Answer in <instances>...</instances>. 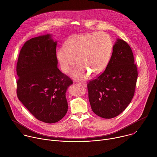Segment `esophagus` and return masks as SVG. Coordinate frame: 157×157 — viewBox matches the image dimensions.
Listing matches in <instances>:
<instances>
[{
	"label": "esophagus",
	"instance_id": "34e87169",
	"mask_svg": "<svg viewBox=\"0 0 157 157\" xmlns=\"http://www.w3.org/2000/svg\"><path fill=\"white\" fill-rule=\"evenodd\" d=\"M79 84L82 85V86H84V87H86V86H87L86 83V82H79Z\"/></svg>",
	"mask_w": 157,
	"mask_h": 157
}]
</instances>
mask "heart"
Wrapping results in <instances>:
<instances>
[{"label":"heart","instance_id":"b5f03b06","mask_svg":"<svg viewBox=\"0 0 157 157\" xmlns=\"http://www.w3.org/2000/svg\"><path fill=\"white\" fill-rule=\"evenodd\" d=\"M56 52L61 71L76 80L86 79L89 74L96 76L106 68L113 49L110 36L104 33L92 32L76 34L70 37Z\"/></svg>","mask_w":157,"mask_h":157}]
</instances>
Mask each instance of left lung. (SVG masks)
<instances>
[{
  "instance_id": "left-lung-1",
  "label": "left lung",
  "mask_w": 157,
  "mask_h": 157,
  "mask_svg": "<svg viewBox=\"0 0 157 157\" xmlns=\"http://www.w3.org/2000/svg\"><path fill=\"white\" fill-rule=\"evenodd\" d=\"M137 76L130 46L117 38L105 71L87 84L89 101L94 113L104 119L122 113L133 97Z\"/></svg>"
}]
</instances>
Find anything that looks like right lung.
<instances>
[{"label": "right lung", "mask_w": 157, "mask_h": 157, "mask_svg": "<svg viewBox=\"0 0 157 157\" xmlns=\"http://www.w3.org/2000/svg\"><path fill=\"white\" fill-rule=\"evenodd\" d=\"M56 45L51 34L31 38L21 48L17 64L18 99L35 118L48 124L66 115V92L73 84L58 68Z\"/></svg>", "instance_id": "right-lung-1"}]
</instances>
